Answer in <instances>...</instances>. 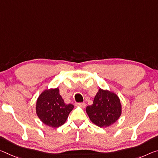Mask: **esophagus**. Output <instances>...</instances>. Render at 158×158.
I'll return each mask as SVG.
<instances>
[{
  "mask_svg": "<svg viewBox=\"0 0 158 158\" xmlns=\"http://www.w3.org/2000/svg\"><path fill=\"white\" fill-rule=\"evenodd\" d=\"M76 106L81 107H82V108H84V107H86V103H84V102H77V103L76 104Z\"/></svg>",
  "mask_w": 158,
  "mask_h": 158,
  "instance_id": "1",
  "label": "esophagus"
}]
</instances>
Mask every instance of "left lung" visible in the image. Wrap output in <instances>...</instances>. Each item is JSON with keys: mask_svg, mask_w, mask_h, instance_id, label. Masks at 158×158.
Returning <instances> with one entry per match:
<instances>
[{"mask_svg": "<svg viewBox=\"0 0 158 158\" xmlns=\"http://www.w3.org/2000/svg\"><path fill=\"white\" fill-rule=\"evenodd\" d=\"M86 111L93 123L100 127H109L119 119L122 106L116 94L100 89L93 105L87 106Z\"/></svg>", "mask_w": 158, "mask_h": 158, "instance_id": "1", "label": "left lung"}]
</instances>
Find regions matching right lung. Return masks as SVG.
Masks as SVG:
<instances>
[{"label": "right lung", "mask_w": 158, "mask_h": 158, "mask_svg": "<svg viewBox=\"0 0 158 158\" xmlns=\"http://www.w3.org/2000/svg\"><path fill=\"white\" fill-rule=\"evenodd\" d=\"M72 104L67 105L60 95L59 89L46 90L36 101V110L44 124L56 128L63 124L73 109Z\"/></svg>", "instance_id": "add662e5"}]
</instances>
